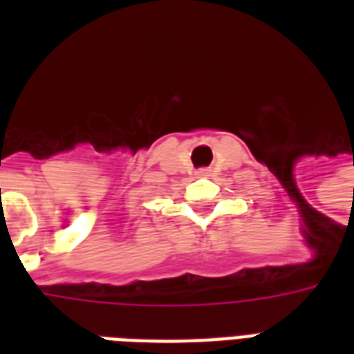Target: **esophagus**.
<instances>
[{
	"instance_id": "1",
	"label": "esophagus",
	"mask_w": 354,
	"mask_h": 354,
	"mask_svg": "<svg viewBox=\"0 0 354 354\" xmlns=\"http://www.w3.org/2000/svg\"><path fill=\"white\" fill-rule=\"evenodd\" d=\"M197 174H199V176H208V170L207 169H201L199 172H197Z\"/></svg>"
}]
</instances>
